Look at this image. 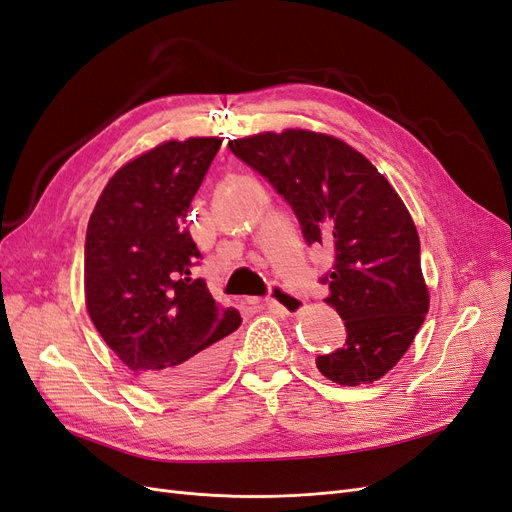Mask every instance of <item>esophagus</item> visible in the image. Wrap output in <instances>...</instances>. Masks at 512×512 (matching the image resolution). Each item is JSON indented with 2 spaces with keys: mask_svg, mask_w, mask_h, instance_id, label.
I'll return each instance as SVG.
<instances>
[{
  "mask_svg": "<svg viewBox=\"0 0 512 512\" xmlns=\"http://www.w3.org/2000/svg\"><path fill=\"white\" fill-rule=\"evenodd\" d=\"M265 305L275 309V312H282V314H299L301 307H303V299L299 294L290 292L288 288H284L282 284H273L269 290V297L265 299Z\"/></svg>",
  "mask_w": 512,
  "mask_h": 512,
  "instance_id": "esophagus-1",
  "label": "esophagus"
}]
</instances>
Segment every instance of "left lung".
Instances as JSON below:
<instances>
[{
    "label": "left lung",
    "instance_id": "8db88e82",
    "mask_svg": "<svg viewBox=\"0 0 512 512\" xmlns=\"http://www.w3.org/2000/svg\"><path fill=\"white\" fill-rule=\"evenodd\" d=\"M297 215L307 245H329V305L346 344L316 359L344 386L380 380L397 365L429 309L421 243L406 205L363 153L327 134L265 132L228 143Z\"/></svg>",
    "mask_w": 512,
    "mask_h": 512
}]
</instances>
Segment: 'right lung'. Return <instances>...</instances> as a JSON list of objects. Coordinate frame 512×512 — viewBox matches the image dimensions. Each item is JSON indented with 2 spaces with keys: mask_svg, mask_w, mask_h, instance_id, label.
I'll return each instance as SVG.
<instances>
[{
  "mask_svg": "<svg viewBox=\"0 0 512 512\" xmlns=\"http://www.w3.org/2000/svg\"><path fill=\"white\" fill-rule=\"evenodd\" d=\"M220 138L168 141L106 183L85 237L91 322L123 365L160 393H192L220 376L237 309L213 301L185 215Z\"/></svg>",
  "mask_w": 512,
  "mask_h": 512,
  "instance_id": "obj_1",
  "label": "right lung"
}]
</instances>
